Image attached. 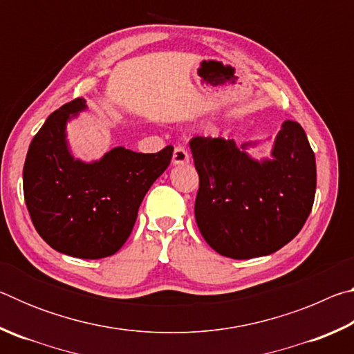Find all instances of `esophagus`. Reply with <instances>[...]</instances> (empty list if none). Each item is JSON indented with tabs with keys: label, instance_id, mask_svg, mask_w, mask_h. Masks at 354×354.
Wrapping results in <instances>:
<instances>
[{
	"label": "esophagus",
	"instance_id": "34e87169",
	"mask_svg": "<svg viewBox=\"0 0 354 354\" xmlns=\"http://www.w3.org/2000/svg\"><path fill=\"white\" fill-rule=\"evenodd\" d=\"M189 158H190V156L187 153V149H185L181 145H178L175 148V151H173L171 162L175 165H184V164H189Z\"/></svg>",
	"mask_w": 354,
	"mask_h": 354
}]
</instances>
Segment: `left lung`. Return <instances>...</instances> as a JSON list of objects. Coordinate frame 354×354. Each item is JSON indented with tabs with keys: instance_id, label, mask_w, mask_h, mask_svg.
<instances>
[{
	"instance_id": "8db88e82",
	"label": "left lung",
	"mask_w": 354,
	"mask_h": 354,
	"mask_svg": "<svg viewBox=\"0 0 354 354\" xmlns=\"http://www.w3.org/2000/svg\"><path fill=\"white\" fill-rule=\"evenodd\" d=\"M200 187L195 218L201 236L232 259L272 254L295 237L314 205L315 156L301 124L286 120L273 159L254 160L231 139L189 142Z\"/></svg>"
}]
</instances>
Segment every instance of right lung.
Here are the masks:
<instances>
[{
  "instance_id": "1",
  "label": "right lung",
  "mask_w": 354,
  "mask_h": 354,
  "mask_svg": "<svg viewBox=\"0 0 354 354\" xmlns=\"http://www.w3.org/2000/svg\"><path fill=\"white\" fill-rule=\"evenodd\" d=\"M87 107L76 98L46 118L23 167L28 212L40 237L59 253L101 259L123 247L140 203L169 167L173 147L136 153L117 147L100 160L75 159L65 139L70 118Z\"/></svg>"
}]
</instances>
